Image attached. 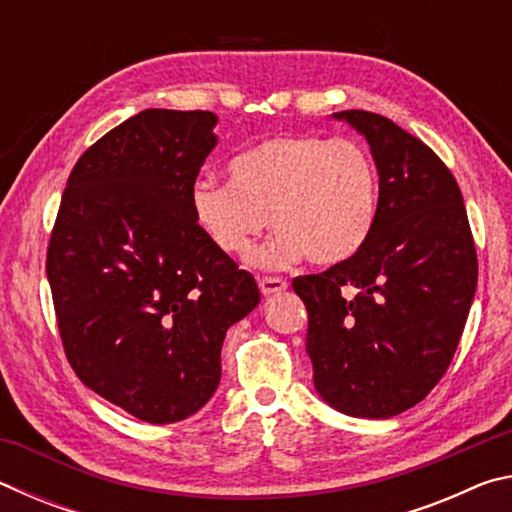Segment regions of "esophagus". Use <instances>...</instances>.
Listing matches in <instances>:
<instances>
[{
    "label": "esophagus",
    "instance_id": "34e87169",
    "mask_svg": "<svg viewBox=\"0 0 512 512\" xmlns=\"http://www.w3.org/2000/svg\"><path fill=\"white\" fill-rule=\"evenodd\" d=\"M257 284L264 296H271V293H280L287 289V280H282V277H271V275H262L257 280Z\"/></svg>",
    "mask_w": 512,
    "mask_h": 512
}]
</instances>
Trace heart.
I'll use <instances>...</instances> for the list:
<instances>
[{
    "label": "heart",
    "mask_w": 512,
    "mask_h": 512,
    "mask_svg": "<svg viewBox=\"0 0 512 512\" xmlns=\"http://www.w3.org/2000/svg\"><path fill=\"white\" fill-rule=\"evenodd\" d=\"M189 210L223 255H246L268 223L277 230L255 262L334 266L366 246L379 212V176L359 142L287 135L228 162V183L196 180Z\"/></svg>",
    "instance_id": "obj_1"
}]
</instances>
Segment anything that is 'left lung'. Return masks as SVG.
<instances>
[{"mask_svg":"<svg viewBox=\"0 0 512 512\" xmlns=\"http://www.w3.org/2000/svg\"><path fill=\"white\" fill-rule=\"evenodd\" d=\"M379 173L375 228L357 255L293 291L309 314L318 395L354 418H391L429 395L452 363L476 291V248L447 164L388 117L343 110Z\"/></svg>","mask_w":512,"mask_h":512,"instance_id":"obj_1","label":"left lung"}]
</instances>
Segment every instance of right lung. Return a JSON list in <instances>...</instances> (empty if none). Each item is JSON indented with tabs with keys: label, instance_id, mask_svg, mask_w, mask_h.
Returning a JSON list of instances; mask_svg holds the SVG:
<instances>
[{
	"label": "right lung",
	"instance_id": "add662e5",
	"mask_svg": "<svg viewBox=\"0 0 512 512\" xmlns=\"http://www.w3.org/2000/svg\"><path fill=\"white\" fill-rule=\"evenodd\" d=\"M214 126V112L153 108L112 128L69 173L47 248L69 366L151 424L210 400L225 332L259 302L255 277L189 210Z\"/></svg>",
	"mask_w": 512,
	"mask_h": 512
}]
</instances>
